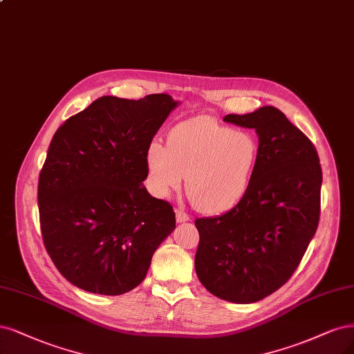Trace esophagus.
<instances>
[{
  "instance_id": "obj_1",
  "label": "esophagus",
  "mask_w": 354,
  "mask_h": 354,
  "mask_svg": "<svg viewBox=\"0 0 354 354\" xmlns=\"http://www.w3.org/2000/svg\"><path fill=\"white\" fill-rule=\"evenodd\" d=\"M176 219L177 223H186V221H190V216L183 209H176Z\"/></svg>"
}]
</instances>
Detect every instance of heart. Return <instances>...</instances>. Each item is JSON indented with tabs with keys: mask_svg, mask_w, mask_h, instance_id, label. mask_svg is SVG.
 I'll return each instance as SVG.
<instances>
[{
	"mask_svg": "<svg viewBox=\"0 0 354 354\" xmlns=\"http://www.w3.org/2000/svg\"><path fill=\"white\" fill-rule=\"evenodd\" d=\"M259 156L252 131L231 129L209 115L177 124L168 145L153 140L146 151L151 186L160 196L178 189L205 214L224 212L245 196Z\"/></svg>",
	"mask_w": 354,
	"mask_h": 354,
	"instance_id": "heart-1",
	"label": "heart"
}]
</instances>
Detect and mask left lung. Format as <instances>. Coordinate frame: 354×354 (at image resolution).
Instances as JSON below:
<instances>
[{"label":"left lung","mask_w":354,"mask_h":354,"mask_svg":"<svg viewBox=\"0 0 354 354\" xmlns=\"http://www.w3.org/2000/svg\"><path fill=\"white\" fill-rule=\"evenodd\" d=\"M224 121L254 129L259 156L234 208L194 221L199 231L194 268L214 296L254 303L288 281L315 236L322 169L313 143L278 108L228 114Z\"/></svg>","instance_id":"8db88e82"}]
</instances>
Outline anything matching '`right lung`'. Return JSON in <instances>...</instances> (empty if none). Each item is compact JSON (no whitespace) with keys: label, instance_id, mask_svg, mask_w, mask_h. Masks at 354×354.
<instances>
[{"label":"right lung","instance_id":"add662e5","mask_svg":"<svg viewBox=\"0 0 354 354\" xmlns=\"http://www.w3.org/2000/svg\"><path fill=\"white\" fill-rule=\"evenodd\" d=\"M177 104L167 93L102 96L55 131L39 174V223L48 254L73 286L127 293L173 233V206L142 181L148 146Z\"/></svg>","mask_w":354,"mask_h":354}]
</instances>
